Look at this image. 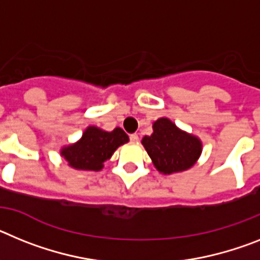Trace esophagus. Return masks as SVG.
Returning <instances> with one entry per match:
<instances>
[{
  "label": "esophagus",
  "mask_w": 260,
  "mask_h": 260,
  "mask_svg": "<svg viewBox=\"0 0 260 260\" xmlns=\"http://www.w3.org/2000/svg\"><path fill=\"white\" fill-rule=\"evenodd\" d=\"M129 139L132 143H137V141H139V135H137V133H132L129 136Z\"/></svg>",
  "instance_id": "1"
}]
</instances>
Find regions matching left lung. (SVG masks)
<instances>
[{
	"label": "left lung",
	"mask_w": 260,
	"mask_h": 260,
	"mask_svg": "<svg viewBox=\"0 0 260 260\" xmlns=\"http://www.w3.org/2000/svg\"><path fill=\"white\" fill-rule=\"evenodd\" d=\"M143 145L159 173L173 174L192 168L202 154V141L179 129L168 117L153 123V133L143 139Z\"/></svg>",
	"instance_id": "1"
}]
</instances>
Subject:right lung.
Segmentation results:
<instances>
[{
    "mask_svg": "<svg viewBox=\"0 0 260 260\" xmlns=\"http://www.w3.org/2000/svg\"><path fill=\"white\" fill-rule=\"evenodd\" d=\"M128 141L129 137L121 128L106 132L101 128L87 127L77 143L61 149V155L77 170L99 171L115 150Z\"/></svg>",
    "mask_w": 260,
    "mask_h": 260,
    "instance_id": "right-lung-1",
    "label": "right lung"
}]
</instances>
